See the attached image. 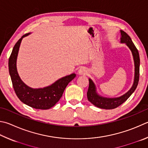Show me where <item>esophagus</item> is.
I'll use <instances>...</instances> for the list:
<instances>
[{
	"instance_id": "esophagus-1",
	"label": "esophagus",
	"mask_w": 148,
	"mask_h": 148,
	"mask_svg": "<svg viewBox=\"0 0 148 148\" xmlns=\"http://www.w3.org/2000/svg\"><path fill=\"white\" fill-rule=\"evenodd\" d=\"M87 73V70L85 68H82L78 71V74L79 75H85Z\"/></svg>"
}]
</instances>
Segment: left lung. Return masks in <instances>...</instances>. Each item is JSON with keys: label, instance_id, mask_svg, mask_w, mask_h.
<instances>
[{"label": "left lung", "instance_id": "obj_1", "mask_svg": "<svg viewBox=\"0 0 148 148\" xmlns=\"http://www.w3.org/2000/svg\"><path fill=\"white\" fill-rule=\"evenodd\" d=\"M120 42L126 44V45L131 50L133 56L134 63H135V78H134V82L132 87L130 88V90L123 95L118 98H109L102 97V96L98 95V93L96 92V88L95 83L92 81V79H88L89 86H88V91L87 92L88 100L91 103H92L94 106L101 109H112L120 106V105H122L123 102H125L130 97V96L135 90L138 83L140 75V57L138 51L135 46V45H134L131 37L125 32L120 30Z\"/></svg>", "mask_w": 148, "mask_h": 148}]
</instances>
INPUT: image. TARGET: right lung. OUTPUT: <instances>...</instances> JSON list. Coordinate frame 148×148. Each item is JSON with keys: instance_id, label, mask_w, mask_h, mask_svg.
Listing matches in <instances>:
<instances>
[{"instance_id": "add662e5", "label": "right lung", "mask_w": 148, "mask_h": 148, "mask_svg": "<svg viewBox=\"0 0 148 148\" xmlns=\"http://www.w3.org/2000/svg\"><path fill=\"white\" fill-rule=\"evenodd\" d=\"M29 34L23 36L13 48L8 61L10 75L15 94L23 103L35 109H48L60 100L67 85L76 75L73 73L61 77L53 84L44 88H32L26 85L18 76L16 63L21 41Z\"/></svg>"}]
</instances>
